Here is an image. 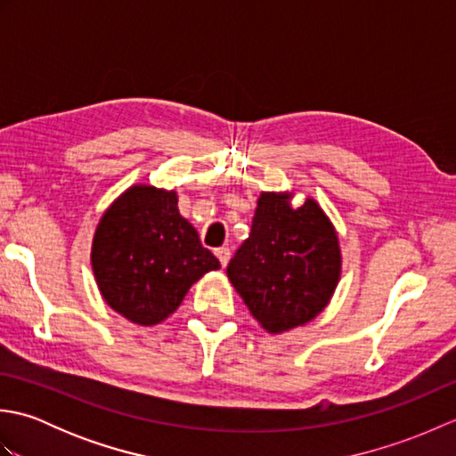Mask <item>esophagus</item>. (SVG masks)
<instances>
[{
	"label": "esophagus",
	"instance_id": "obj_1",
	"mask_svg": "<svg viewBox=\"0 0 456 456\" xmlns=\"http://www.w3.org/2000/svg\"><path fill=\"white\" fill-rule=\"evenodd\" d=\"M216 256L219 258L221 266L225 268L229 265V258H231V250L227 247H221V248H216Z\"/></svg>",
	"mask_w": 456,
	"mask_h": 456
}]
</instances>
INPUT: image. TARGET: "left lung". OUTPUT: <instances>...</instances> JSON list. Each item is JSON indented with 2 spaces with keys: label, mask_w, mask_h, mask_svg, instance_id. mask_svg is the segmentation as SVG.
Returning a JSON list of instances; mask_svg holds the SVG:
<instances>
[{
  "label": "left lung",
  "mask_w": 456,
  "mask_h": 456,
  "mask_svg": "<svg viewBox=\"0 0 456 456\" xmlns=\"http://www.w3.org/2000/svg\"><path fill=\"white\" fill-rule=\"evenodd\" d=\"M288 200L260 193L250 235L227 266L231 284L268 333L312 322L341 276L338 239L323 209L312 198L296 209Z\"/></svg>",
  "instance_id": "1"
}]
</instances>
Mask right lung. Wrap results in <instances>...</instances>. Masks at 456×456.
I'll return each mask as SVG.
<instances>
[{
  "label": "right lung",
  "instance_id": "obj_1",
  "mask_svg": "<svg viewBox=\"0 0 456 456\" xmlns=\"http://www.w3.org/2000/svg\"><path fill=\"white\" fill-rule=\"evenodd\" d=\"M219 266L180 216L176 191L129 188L103 213L94 235L92 268L103 299L139 325L164 322L190 286Z\"/></svg>",
  "mask_w": 456,
  "mask_h": 456
}]
</instances>
